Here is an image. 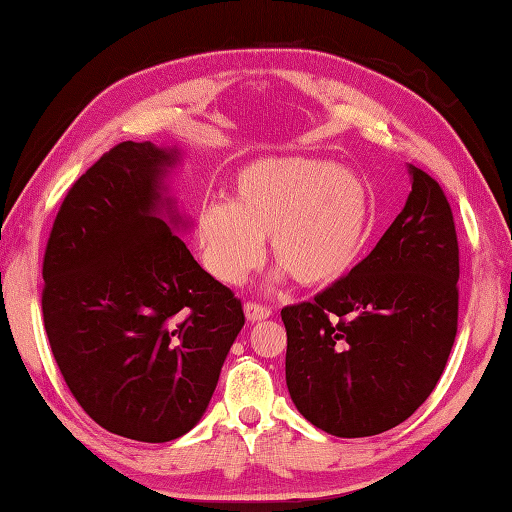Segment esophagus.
<instances>
[{
  "label": "esophagus",
  "mask_w": 512,
  "mask_h": 512,
  "mask_svg": "<svg viewBox=\"0 0 512 512\" xmlns=\"http://www.w3.org/2000/svg\"><path fill=\"white\" fill-rule=\"evenodd\" d=\"M244 312H246V319L248 321H264L268 319L270 314H273V310H270L268 306H264V303H255V301H246L244 303Z\"/></svg>",
  "instance_id": "34e87169"
}]
</instances>
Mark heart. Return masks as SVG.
I'll return each instance as SVG.
<instances>
[{
    "mask_svg": "<svg viewBox=\"0 0 512 512\" xmlns=\"http://www.w3.org/2000/svg\"><path fill=\"white\" fill-rule=\"evenodd\" d=\"M369 193L345 167L310 158H266L237 173L231 202L202 204L195 233L202 264L239 284L270 255L301 286H325L356 262L367 237Z\"/></svg>",
    "mask_w": 512,
    "mask_h": 512,
    "instance_id": "obj_1",
    "label": "heart"
}]
</instances>
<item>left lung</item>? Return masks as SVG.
I'll use <instances>...</instances> for the list:
<instances>
[{
	"mask_svg": "<svg viewBox=\"0 0 512 512\" xmlns=\"http://www.w3.org/2000/svg\"><path fill=\"white\" fill-rule=\"evenodd\" d=\"M409 173L405 209L372 253L314 301L281 310L290 398L314 427L339 438L405 422L438 385L458 334L451 204L429 173Z\"/></svg>",
	"mask_w": 512,
	"mask_h": 512,
	"instance_id": "8db88e82",
	"label": "left lung"
}]
</instances>
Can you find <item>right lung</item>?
<instances>
[{
	"label": "right lung",
	"instance_id": "add662e5",
	"mask_svg": "<svg viewBox=\"0 0 512 512\" xmlns=\"http://www.w3.org/2000/svg\"><path fill=\"white\" fill-rule=\"evenodd\" d=\"M176 160L149 140L112 147L70 187L43 255V325L65 385L96 424L138 442L198 424L244 325L242 301L158 215Z\"/></svg>",
	"mask_w": 512,
	"mask_h": 512
}]
</instances>
